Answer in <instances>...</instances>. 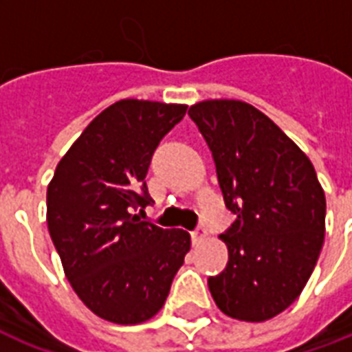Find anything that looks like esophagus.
I'll return each instance as SVG.
<instances>
[{
  "mask_svg": "<svg viewBox=\"0 0 352 352\" xmlns=\"http://www.w3.org/2000/svg\"><path fill=\"white\" fill-rule=\"evenodd\" d=\"M205 236L206 230L203 229V227H197L195 230H192V241H194V243H199V241L205 240Z\"/></svg>",
  "mask_w": 352,
  "mask_h": 352,
  "instance_id": "34e87169",
  "label": "esophagus"
}]
</instances>
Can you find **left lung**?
<instances>
[{"instance_id": "left-lung-1", "label": "left lung", "mask_w": 352, "mask_h": 352, "mask_svg": "<svg viewBox=\"0 0 352 352\" xmlns=\"http://www.w3.org/2000/svg\"><path fill=\"white\" fill-rule=\"evenodd\" d=\"M210 149L234 221L219 238L229 262L208 288L240 321H265L292 305L312 275L325 240V194L312 162L288 136L234 99L188 111Z\"/></svg>"}]
</instances>
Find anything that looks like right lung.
Listing matches in <instances>:
<instances>
[{
	"label": "right lung",
	"mask_w": 352,
	"mask_h": 352,
	"mask_svg": "<svg viewBox=\"0 0 352 352\" xmlns=\"http://www.w3.org/2000/svg\"><path fill=\"white\" fill-rule=\"evenodd\" d=\"M186 104L122 99L88 125L47 186V229L66 278L96 316L136 325L162 308L190 234L142 221L146 175Z\"/></svg>",
	"instance_id": "add662e5"
}]
</instances>
